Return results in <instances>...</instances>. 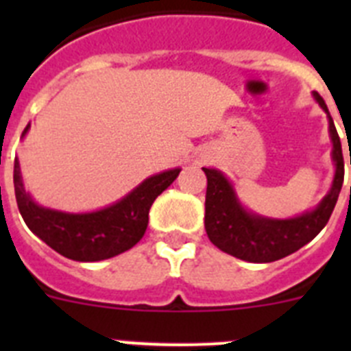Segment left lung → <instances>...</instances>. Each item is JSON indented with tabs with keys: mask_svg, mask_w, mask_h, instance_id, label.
Masks as SVG:
<instances>
[{
	"mask_svg": "<svg viewBox=\"0 0 351 351\" xmlns=\"http://www.w3.org/2000/svg\"><path fill=\"white\" fill-rule=\"evenodd\" d=\"M313 98L327 114L328 137L332 142L330 158L334 163L332 184L328 188L327 195L313 209L304 210L293 218L262 216L247 209L241 202L235 186L221 170L210 167L202 169L207 178L206 218H204L207 237L214 246H218L228 255L253 263L276 262L306 246L327 225L345 179V161H343L339 135L327 104L315 91Z\"/></svg>",
	"mask_w": 351,
	"mask_h": 351,
	"instance_id": "8db88e82",
	"label": "left lung"
}]
</instances>
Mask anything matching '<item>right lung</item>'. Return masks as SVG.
Masks as SVG:
<instances>
[{"label": "right lung", "instance_id": "right-lung-1", "mask_svg": "<svg viewBox=\"0 0 351 351\" xmlns=\"http://www.w3.org/2000/svg\"><path fill=\"white\" fill-rule=\"evenodd\" d=\"M29 128L31 125L24 128L21 138L26 137ZM179 172L181 169L176 167L149 176L125 197L101 209L68 213L35 202L24 186L21 163L15 158V200L27 228L47 246L75 262H100L125 253L144 237L149 209L158 195L176 181Z\"/></svg>", "mask_w": 351, "mask_h": 351}]
</instances>
